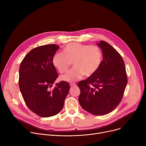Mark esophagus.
Instances as JSON below:
<instances>
[{"mask_svg": "<svg viewBox=\"0 0 146 146\" xmlns=\"http://www.w3.org/2000/svg\"><path fill=\"white\" fill-rule=\"evenodd\" d=\"M76 86V84H75V83H72V84H70L71 87H75Z\"/></svg>", "mask_w": 146, "mask_h": 146, "instance_id": "obj_1", "label": "esophagus"}]
</instances>
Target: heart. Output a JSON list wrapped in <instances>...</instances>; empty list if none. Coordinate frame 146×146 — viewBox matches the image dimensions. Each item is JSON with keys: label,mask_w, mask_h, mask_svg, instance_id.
I'll use <instances>...</instances> for the list:
<instances>
[{"label": "heart", "mask_w": 146, "mask_h": 146, "mask_svg": "<svg viewBox=\"0 0 146 146\" xmlns=\"http://www.w3.org/2000/svg\"><path fill=\"white\" fill-rule=\"evenodd\" d=\"M102 52L96 45L70 43L64 48L63 52H56L52 57V64L60 73L68 71L73 64L74 66L60 79L67 82H74L85 75L91 77L99 69L102 61Z\"/></svg>", "instance_id": "1"}]
</instances>
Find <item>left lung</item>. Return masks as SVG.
Masks as SVG:
<instances>
[{
	"label": "left lung",
	"mask_w": 146,
	"mask_h": 146,
	"mask_svg": "<svg viewBox=\"0 0 146 146\" xmlns=\"http://www.w3.org/2000/svg\"><path fill=\"white\" fill-rule=\"evenodd\" d=\"M98 45L103 52L99 69L92 76L80 81V105L96 115L113 111L121 102L127 84V74L121 55L111 45L101 40Z\"/></svg>",
	"instance_id": "1"
}]
</instances>
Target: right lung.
Instances as JSON below:
<instances>
[{"label":"right lung","mask_w":146,"mask_h":146,"mask_svg":"<svg viewBox=\"0 0 146 146\" xmlns=\"http://www.w3.org/2000/svg\"><path fill=\"white\" fill-rule=\"evenodd\" d=\"M59 47L47 44L32 49L23 59L19 70V87L28 108L37 115L49 117L59 113L70 88L61 81L51 89L58 75L52 57Z\"/></svg>","instance_id":"right-lung-1"}]
</instances>
